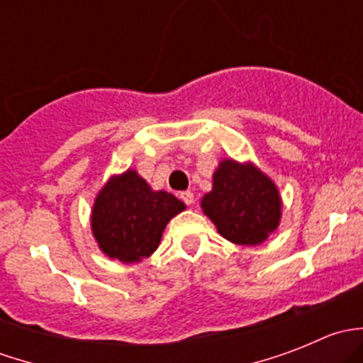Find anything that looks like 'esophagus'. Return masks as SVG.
<instances>
[{"label":"esophagus","instance_id":"1","mask_svg":"<svg viewBox=\"0 0 363 363\" xmlns=\"http://www.w3.org/2000/svg\"><path fill=\"white\" fill-rule=\"evenodd\" d=\"M181 200L186 205H193V202H195V196H193L191 191H182L181 193Z\"/></svg>","mask_w":363,"mask_h":363}]
</instances>
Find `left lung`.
Wrapping results in <instances>:
<instances>
[{
    "instance_id": "obj_1",
    "label": "left lung",
    "mask_w": 363,
    "mask_h": 363,
    "mask_svg": "<svg viewBox=\"0 0 363 363\" xmlns=\"http://www.w3.org/2000/svg\"><path fill=\"white\" fill-rule=\"evenodd\" d=\"M281 196L272 179L252 163L223 160L212 177L202 211L226 240L258 246L279 226Z\"/></svg>"
}]
</instances>
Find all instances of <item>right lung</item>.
<instances>
[{
  "label": "right lung",
  "instance_id": "add662e5",
  "mask_svg": "<svg viewBox=\"0 0 363 363\" xmlns=\"http://www.w3.org/2000/svg\"><path fill=\"white\" fill-rule=\"evenodd\" d=\"M186 205L167 191H155L135 170L113 175L98 193L91 228L100 250L123 263L142 262L158 250L161 235Z\"/></svg>",
  "mask_w": 363,
  "mask_h": 363
}]
</instances>
